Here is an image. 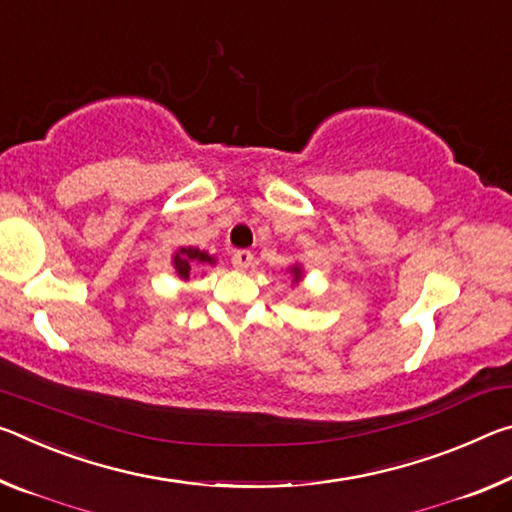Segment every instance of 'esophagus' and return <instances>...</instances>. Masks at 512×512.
Segmentation results:
<instances>
[{
	"label": "esophagus",
	"instance_id": "1",
	"mask_svg": "<svg viewBox=\"0 0 512 512\" xmlns=\"http://www.w3.org/2000/svg\"><path fill=\"white\" fill-rule=\"evenodd\" d=\"M250 264H253V253H250V250H237V253L232 255V266L237 271H246Z\"/></svg>",
	"mask_w": 512,
	"mask_h": 512
}]
</instances>
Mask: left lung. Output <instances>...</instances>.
Instances as JSON below:
<instances>
[{"mask_svg":"<svg viewBox=\"0 0 512 512\" xmlns=\"http://www.w3.org/2000/svg\"><path fill=\"white\" fill-rule=\"evenodd\" d=\"M291 273H294V280L298 282L300 280V275H303V271H300V266L296 264V266H291Z\"/></svg>","mask_w":512,"mask_h":512,"instance_id":"1","label":"left lung"}]
</instances>
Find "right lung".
<instances>
[{
  "instance_id": "1",
  "label": "right lung",
  "mask_w": 512,
  "mask_h": 512,
  "mask_svg": "<svg viewBox=\"0 0 512 512\" xmlns=\"http://www.w3.org/2000/svg\"><path fill=\"white\" fill-rule=\"evenodd\" d=\"M198 264H216V259L200 248H180L173 255V266L182 280H189L193 266Z\"/></svg>"
}]
</instances>
